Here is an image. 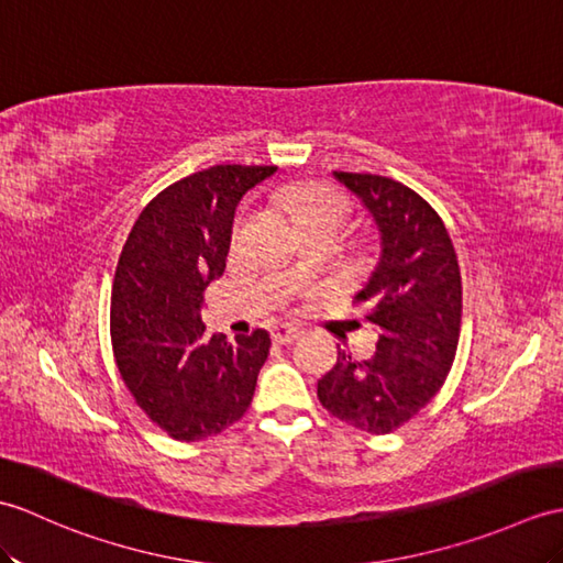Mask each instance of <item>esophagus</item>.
<instances>
[{
  "label": "esophagus",
  "mask_w": 563,
  "mask_h": 563,
  "mask_svg": "<svg viewBox=\"0 0 563 563\" xmlns=\"http://www.w3.org/2000/svg\"><path fill=\"white\" fill-rule=\"evenodd\" d=\"M299 331L297 325H292V323H278V325H273L271 329V338H273V343H278V345H287V343H292L295 338H299Z\"/></svg>",
  "instance_id": "obj_1"
}]
</instances>
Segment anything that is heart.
<instances>
[{
  "label": "heart",
  "mask_w": 563,
  "mask_h": 563,
  "mask_svg": "<svg viewBox=\"0 0 563 563\" xmlns=\"http://www.w3.org/2000/svg\"><path fill=\"white\" fill-rule=\"evenodd\" d=\"M278 201L290 211L305 230L313 225H338L341 228L350 203L345 196L321 181H297L278 191Z\"/></svg>",
  "instance_id": "b5f03b06"
}]
</instances>
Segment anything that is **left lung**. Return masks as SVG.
I'll return each mask as SVG.
<instances>
[{"label": "left lung", "instance_id": "left-lung-1", "mask_svg": "<svg viewBox=\"0 0 563 563\" xmlns=\"http://www.w3.org/2000/svg\"><path fill=\"white\" fill-rule=\"evenodd\" d=\"M369 208L382 258L357 302L378 333L369 360L338 350L317 396L338 420L390 434L439 394L461 338L463 285L446 225L420 194L369 173H333Z\"/></svg>", "mask_w": 563, "mask_h": 563}]
</instances>
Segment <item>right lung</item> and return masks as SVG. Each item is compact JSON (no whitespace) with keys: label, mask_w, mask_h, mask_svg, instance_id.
<instances>
[{"label":"right lung","mask_w":563,"mask_h":563,"mask_svg":"<svg viewBox=\"0 0 563 563\" xmlns=\"http://www.w3.org/2000/svg\"><path fill=\"white\" fill-rule=\"evenodd\" d=\"M276 165H213L143 208L114 271L110 335L117 367L148 420L177 441L220 434L250 410L268 357L264 329L206 335L203 292L225 271L242 196Z\"/></svg>","instance_id":"obj_1"}]
</instances>
